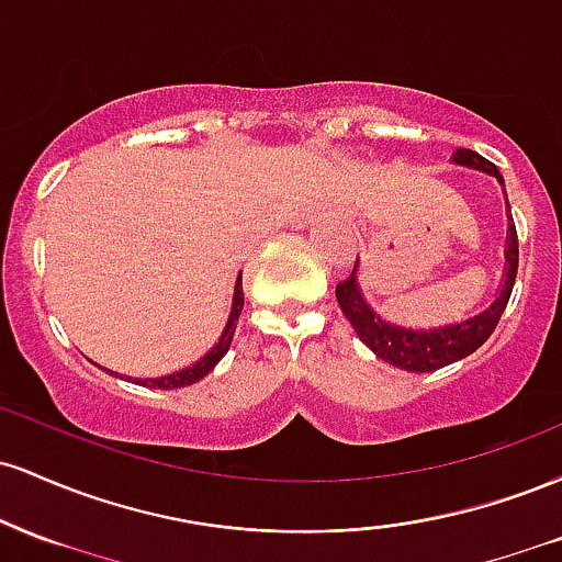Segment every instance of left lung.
I'll return each mask as SVG.
<instances>
[{"instance_id": "8db88e82", "label": "left lung", "mask_w": 562, "mask_h": 562, "mask_svg": "<svg viewBox=\"0 0 562 562\" xmlns=\"http://www.w3.org/2000/svg\"><path fill=\"white\" fill-rule=\"evenodd\" d=\"M454 160L462 166H470V169H479L492 173V177L502 179V173L492 160H486L479 153L460 150L454 153ZM507 277L505 288H502L499 299H496L486 312H481L479 317H470L465 322H457V325L438 327V330H404V327L385 325L383 319L367 306L362 293L357 288V267L353 272L340 280L335 285V299L340 303V312L346 314V319L351 322V327L357 330L359 340L372 348L383 362L393 367H402V370L409 372H430L438 370V367H447L457 359H465L475 348H481L488 340V335L494 333V327L499 325L502 312H505L509 293H513L515 274H518V232H515V222L509 224V240H507Z\"/></svg>"}]
</instances>
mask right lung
<instances>
[{"mask_svg":"<svg viewBox=\"0 0 562 562\" xmlns=\"http://www.w3.org/2000/svg\"><path fill=\"white\" fill-rule=\"evenodd\" d=\"M240 312H243V274L237 277V285H235V299H232V314H229V322L227 327H224L222 338H218V344L211 348L209 353H205L200 362H195L192 367H187V370H179V372H171V375H164V378H150V380H139L134 378V383L137 385H147V389H184V385H192L198 383L200 378L209 375L211 370L218 364V359L224 357V353L229 351V344H232V335H235V327H237V319H240ZM111 372V370H108Z\"/></svg>","mask_w":562,"mask_h":562,"instance_id":"1","label":"right lung"}]
</instances>
